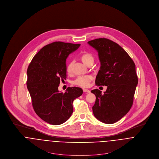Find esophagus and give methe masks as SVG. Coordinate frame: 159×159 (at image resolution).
<instances>
[{
	"label": "esophagus",
	"mask_w": 159,
	"mask_h": 159,
	"mask_svg": "<svg viewBox=\"0 0 159 159\" xmlns=\"http://www.w3.org/2000/svg\"><path fill=\"white\" fill-rule=\"evenodd\" d=\"M83 92L85 93H90L91 92V91L88 89H83Z\"/></svg>",
	"instance_id": "34e87169"
}]
</instances>
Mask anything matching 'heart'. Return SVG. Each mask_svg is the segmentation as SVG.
<instances>
[{
  "label": "heart",
  "mask_w": 159,
  "mask_h": 159,
  "mask_svg": "<svg viewBox=\"0 0 159 159\" xmlns=\"http://www.w3.org/2000/svg\"><path fill=\"white\" fill-rule=\"evenodd\" d=\"M82 61L87 65L89 62L93 61V57L90 53H84L81 56ZM71 65L72 62H68L66 66V71L70 73L71 70ZM92 80V76L91 75H83L78 76L73 81V83L76 86L82 87V88H87L90 85L91 80Z\"/></svg>",
  "instance_id": "obj_1"
}]
</instances>
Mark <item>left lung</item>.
Instances as JSON below:
<instances>
[{
  "label": "left lung",
  "mask_w": 159,
  "mask_h": 159,
  "mask_svg": "<svg viewBox=\"0 0 159 159\" xmlns=\"http://www.w3.org/2000/svg\"><path fill=\"white\" fill-rule=\"evenodd\" d=\"M88 43L98 52L100 68L95 79L97 86H107L102 93L91 91L96 97L92 107L94 116L105 124H114L130 110L138 84L135 64L127 52L107 39H97Z\"/></svg>",
  "instance_id": "left-lung-1"
}]
</instances>
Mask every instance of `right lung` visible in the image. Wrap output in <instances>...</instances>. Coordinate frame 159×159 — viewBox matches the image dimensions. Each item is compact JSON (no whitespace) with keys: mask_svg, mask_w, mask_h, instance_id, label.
I'll return each mask as SVG.
<instances>
[{"mask_svg":"<svg viewBox=\"0 0 159 159\" xmlns=\"http://www.w3.org/2000/svg\"><path fill=\"white\" fill-rule=\"evenodd\" d=\"M80 44L55 42L43 47L33 57L27 70V87L36 114L52 125L67 121L73 113V102L81 96L80 88L68 87L65 93L58 90L67 78L66 59Z\"/></svg>","mask_w":159,"mask_h":159,"instance_id":"right-lung-1","label":"right lung"}]
</instances>
